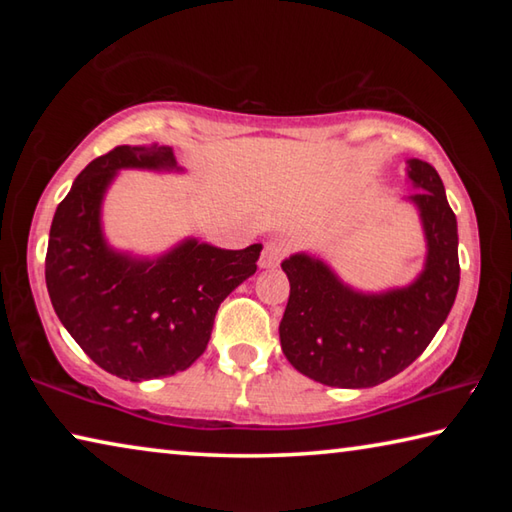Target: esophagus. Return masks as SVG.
<instances>
[{
  "instance_id": "34e87169",
  "label": "esophagus",
  "mask_w": 512,
  "mask_h": 512,
  "mask_svg": "<svg viewBox=\"0 0 512 512\" xmlns=\"http://www.w3.org/2000/svg\"><path fill=\"white\" fill-rule=\"evenodd\" d=\"M284 255H287V248H284L282 241H268L262 255H259V268H275Z\"/></svg>"
}]
</instances>
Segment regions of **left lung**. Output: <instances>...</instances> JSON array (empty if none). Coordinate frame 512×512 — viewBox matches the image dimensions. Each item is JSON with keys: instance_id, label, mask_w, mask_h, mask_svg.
<instances>
[{"instance_id": "8db88e82", "label": "left lung", "mask_w": 512, "mask_h": 512, "mask_svg": "<svg viewBox=\"0 0 512 512\" xmlns=\"http://www.w3.org/2000/svg\"><path fill=\"white\" fill-rule=\"evenodd\" d=\"M418 192L406 201L420 212L427 257L406 287L366 293L345 284L323 259L296 253L282 262L291 293L280 323L284 357L325 386L370 388L395 377L420 357L456 300V214L443 180L429 162L406 160Z\"/></svg>"}]
</instances>
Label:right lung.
Returning <instances> with one entry per match:
<instances>
[{"mask_svg":"<svg viewBox=\"0 0 512 512\" xmlns=\"http://www.w3.org/2000/svg\"><path fill=\"white\" fill-rule=\"evenodd\" d=\"M121 169L183 171L171 146H117L92 160L56 207L45 259L56 316L110 375H176L201 357L216 309L257 271L262 244L223 250L194 237L158 257L108 244L101 205Z\"/></svg>","mask_w":512,"mask_h":512,"instance_id":"1","label":"right lung"}]
</instances>
